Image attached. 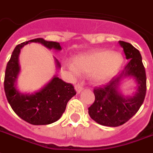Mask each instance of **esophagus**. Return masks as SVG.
Listing matches in <instances>:
<instances>
[{
    "label": "esophagus",
    "mask_w": 153,
    "mask_h": 153,
    "mask_svg": "<svg viewBox=\"0 0 153 153\" xmlns=\"http://www.w3.org/2000/svg\"><path fill=\"white\" fill-rule=\"evenodd\" d=\"M75 90H76V93L79 94V93H81V91L83 90V86H82V84H79L78 83V84H76V85H75Z\"/></svg>",
    "instance_id": "obj_1"
}]
</instances>
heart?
<instances>
[{
    "instance_id": "heart-1",
    "label": "heart",
    "mask_w": 153,
    "mask_h": 153,
    "mask_svg": "<svg viewBox=\"0 0 153 153\" xmlns=\"http://www.w3.org/2000/svg\"><path fill=\"white\" fill-rule=\"evenodd\" d=\"M123 62L121 53L101 49L76 57L72 62L73 66L69 68L74 73L88 74L91 82L101 84L113 77Z\"/></svg>"
}]
</instances>
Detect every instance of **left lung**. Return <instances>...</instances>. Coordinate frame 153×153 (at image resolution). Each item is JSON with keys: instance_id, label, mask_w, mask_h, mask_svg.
Returning <instances> with one entry per match:
<instances>
[{"instance_id": "8db88e82", "label": "left lung", "mask_w": 153, "mask_h": 153, "mask_svg": "<svg viewBox=\"0 0 153 153\" xmlns=\"http://www.w3.org/2000/svg\"><path fill=\"white\" fill-rule=\"evenodd\" d=\"M128 63L121 73L105 85L95 88L96 100L88 108L90 117L96 123L109 127L122 125L137 113L146 96V71L139 51L132 44L119 41ZM133 79L136 91L132 95H124L119 86L123 79Z\"/></svg>"}]
</instances>
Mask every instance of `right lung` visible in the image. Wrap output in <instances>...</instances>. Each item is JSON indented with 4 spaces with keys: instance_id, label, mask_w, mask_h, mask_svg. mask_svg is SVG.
I'll return each instance as SVG.
<instances>
[{
    "instance_id": "add662e5",
    "label": "right lung",
    "mask_w": 153,
    "mask_h": 153,
    "mask_svg": "<svg viewBox=\"0 0 153 153\" xmlns=\"http://www.w3.org/2000/svg\"><path fill=\"white\" fill-rule=\"evenodd\" d=\"M30 43H39L48 49L62 50L57 42L44 39H34L17 45L7 63L5 73L4 88L10 105L18 116L33 125L50 124L58 120L64 113L68 102L76 94L73 85L66 83L55 75L50 82L42 88L32 93H23L17 88V79L20 72L19 56L20 50ZM56 67L61 68L56 58Z\"/></svg>"
}]
</instances>
